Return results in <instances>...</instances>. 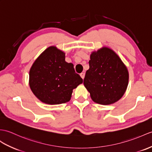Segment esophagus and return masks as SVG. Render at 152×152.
I'll list each match as a JSON object with an SVG mask.
<instances>
[{
    "instance_id": "esophagus-1",
    "label": "esophagus",
    "mask_w": 152,
    "mask_h": 152,
    "mask_svg": "<svg viewBox=\"0 0 152 152\" xmlns=\"http://www.w3.org/2000/svg\"><path fill=\"white\" fill-rule=\"evenodd\" d=\"M80 76L82 77V79H83V78H84V77H85V73H84V72L81 73V74H80Z\"/></svg>"
}]
</instances>
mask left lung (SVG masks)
<instances>
[{
    "mask_svg": "<svg viewBox=\"0 0 152 152\" xmlns=\"http://www.w3.org/2000/svg\"><path fill=\"white\" fill-rule=\"evenodd\" d=\"M90 59L83 84L91 99L102 105L115 103L122 97L128 87L127 67L119 56L107 47L92 52Z\"/></svg>",
    "mask_w": 152,
    "mask_h": 152,
    "instance_id": "left-lung-1",
    "label": "left lung"
}]
</instances>
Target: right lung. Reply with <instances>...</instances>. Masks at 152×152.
<instances>
[{
  "mask_svg": "<svg viewBox=\"0 0 152 152\" xmlns=\"http://www.w3.org/2000/svg\"><path fill=\"white\" fill-rule=\"evenodd\" d=\"M63 51L52 46L41 53L29 72L30 87L39 100L54 105L69 102L72 90L83 83Z\"/></svg>",
  "mask_w": 152,
  "mask_h": 152,
  "instance_id": "obj_1",
  "label": "right lung"
}]
</instances>
